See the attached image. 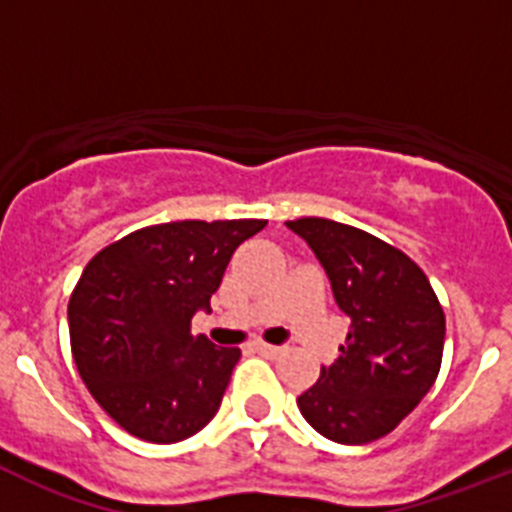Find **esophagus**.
Returning a JSON list of instances; mask_svg holds the SVG:
<instances>
[{
  "label": "esophagus",
  "instance_id": "obj_1",
  "mask_svg": "<svg viewBox=\"0 0 512 512\" xmlns=\"http://www.w3.org/2000/svg\"><path fill=\"white\" fill-rule=\"evenodd\" d=\"M253 348H256L259 354L269 356V359H274V356L282 354V346H271V343H264V341H256L253 343Z\"/></svg>",
  "mask_w": 512,
  "mask_h": 512
}]
</instances>
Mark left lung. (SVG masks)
I'll return each mask as SVG.
<instances>
[{
	"instance_id": "1",
	"label": "left lung",
	"mask_w": 512,
	"mask_h": 512,
	"mask_svg": "<svg viewBox=\"0 0 512 512\" xmlns=\"http://www.w3.org/2000/svg\"><path fill=\"white\" fill-rule=\"evenodd\" d=\"M310 246L351 318L336 364L297 397L302 418L336 443L361 446L395 431L441 369L446 318L420 266L351 225L300 217L287 223Z\"/></svg>"
}]
</instances>
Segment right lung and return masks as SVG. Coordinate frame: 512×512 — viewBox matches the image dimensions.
Segmentation results:
<instances>
[{"label": "right lung", "mask_w": 512, "mask_h": 512, "mask_svg": "<svg viewBox=\"0 0 512 512\" xmlns=\"http://www.w3.org/2000/svg\"><path fill=\"white\" fill-rule=\"evenodd\" d=\"M266 220H182L135 230L87 264L69 302L71 351L120 428L176 443L215 418L241 348L192 336L225 266Z\"/></svg>", "instance_id": "right-lung-1"}]
</instances>
